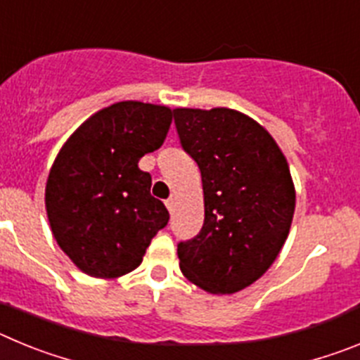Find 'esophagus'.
<instances>
[{"mask_svg": "<svg viewBox=\"0 0 360 360\" xmlns=\"http://www.w3.org/2000/svg\"><path fill=\"white\" fill-rule=\"evenodd\" d=\"M165 207L169 209V212H173L174 207H176V198H174V196H171V198L165 200Z\"/></svg>", "mask_w": 360, "mask_h": 360, "instance_id": "esophagus-1", "label": "esophagus"}]
</instances>
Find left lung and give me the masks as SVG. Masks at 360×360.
Here are the masks:
<instances>
[{
  "mask_svg": "<svg viewBox=\"0 0 360 360\" xmlns=\"http://www.w3.org/2000/svg\"><path fill=\"white\" fill-rule=\"evenodd\" d=\"M182 148L202 173L203 227L178 243L182 274L209 294H234L262 278L290 232L295 187L288 162L262 124L231 108H176Z\"/></svg>",
  "mask_w": 360,
  "mask_h": 360,
  "instance_id": "obj_1",
  "label": "left lung"
}]
</instances>
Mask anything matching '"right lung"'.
<instances>
[{
	"instance_id": "add662e5",
	"label": "right lung",
	"mask_w": 360,
	"mask_h": 360,
	"mask_svg": "<svg viewBox=\"0 0 360 360\" xmlns=\"http://www.w3.org/2000/svg\"><path fill=\"white\" fill-rule=\"evenodd\" d=\"M171 122V108L122 101L86 119L57 153L44 207L57 245L84 274H128L167 225L139 160L164 144Z\"/></svg>"
}]
</instances>
